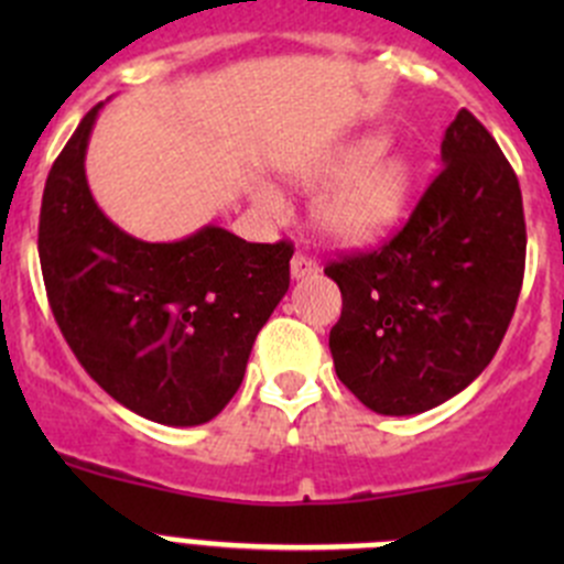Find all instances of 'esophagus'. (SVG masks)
I'll return each mask as SVG.
<instances>
[{"label":"esophagus","mask_w":564,"mask_h":564,"mask_svg":"<svg viewBox=\"0 0 564 564\" xmlns=\"http://www.w3.org/2000/svg\"><path fill=\"white\" fill-rule=\"evenodd\" d=\"M318 272V261L314 256L308 253H294L292 259V278L294 281H300V278H311Z\"/></svg>","instance_id":"1"}]
</instances>
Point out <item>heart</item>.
Returning a JSON list of instances; mask_svg holds the SVG:
<instances>
[{
    "label": "heart",
    "instance_id": "heart-1",
    "mask_svg": "<svg viewBox=\"0 0 564 564\" xmlns=\"http://www.w3.org/2000/svg\"><path fill=\"white\" fill-rule=\"evenodd\" d=\"M292 180L308 191L338 180L316 202L314 220L327 240L357 248L382 240L401 224L414 169L406 155L388 150L382 133H368L300 163ZM253 198L264 213H283L281 193L264 182L256 185Z\"/></svg>",
    "mask_w": 564,
    "mask_h": 564
}]
</instances>
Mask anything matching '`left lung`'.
I'll return each mask as SVG.
<instances>
[{"mask_svg":"<svg viewBox=\"0 0 564 564\" xmlns=\"http://www.w3.org/2000/svg\"><path fill=\"white\" fill-rule=\"evenodd\" d=\"M442 172L382 248L324 267L344 297L335 373L379 414H420L469 388L502 344L524 281L519 176L460 108Z\"/></svg>","mask_w":564,"mask_h":564,"instance_id":"1","label":"left lung"}]
</instances>
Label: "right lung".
I'll list each match as a JSON object with an SVG mask.
<instances>
[{
    "mask_svg": "<svg viewBox=\"0 0 564 564\" xmlns=\"http://www.w3.org/2000/svg\"><path fill=\"white\" fill-rule=\"evenodd\" d=\"M98 104L51 166L37 250L48 305L84 371L163 425H202L235 398L253 340L289 292V242L204 226L176 242L124 235L95 204L84 158Z\"/></svg>",
    "mask_w": 564,
    "mask_h": 564,
    "instance_id": "obj_1",
    "label": "right lung"
}]
</instances>
